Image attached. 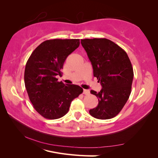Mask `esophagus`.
I'll list each match as a JSON object with an SVG mask.
<instances>
[{"label":"esophagus","instance_id":"esophagus-1","mask_svg":"<svg viewBox=\"0 0 158 158\" xmlns=\"http://www.w3.org/2000/svg\"><path fill=\"white\" fill-rule=\"evenodd\" d=\"M83 94H85V95H87V94H89V91L88 89H84L83 91Z\"/></svg>","mask_w":158,"mask_h":158}]
</instances>
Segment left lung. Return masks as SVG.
Masks as SVG:
<instances>
[{"label": "left lung", "instance_id": "left-lung-1", "mask_svg": "<svg viewBox=\"0 0 158 158\" xmlns=\"http://www.w3.org/2000/svg\"><path fill=\"white\" fill-rule=\"evenodd\" d=\"M92 63L94 76L101 84L100 92L91 90L98 98L89 114L98 119L115 117L125 106L131 93L133 69L127 52L106 38L81 40Z\"/></svg>", "mask_w": 158, "mask_h": 158}]
</instances>
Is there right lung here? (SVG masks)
Here are the masks:
<instances>
[{
	"instance_id": "1",
	"label": "right lung",
	"mask_w": 158,
	"mask_h": 158,
	"mask_svg": "<svg viewBox=\"0 0 158 158\" xmlns=\"http://www.w3.org/2000/svg\"><path fill=\"white\" fill-rule=\"evenodd\" d=\"M80 45V40H51L36 47L28 59L24 83L36 111L48 119L59 118L68 113L72 101L83 92L74 84L58 82L56 76L67 56Z\"/></svg>"
}]
</instances>
